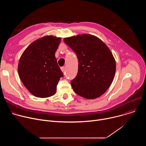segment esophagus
<instances>
[{"mask_svg":"<svg viewBox=\"0 0 146 146\" xmlns=\"http://www.w3.org/2000/svg\"><path fill=\"white\" fill-rule=\"evenodd\" d=\"M61 70L62 71V72H65V67H62L61 68Z\"/></svg>","mask_w":146,"mask_h":146,"instance_id":"esophagus-1","label":"esophagus"}]
</instances>
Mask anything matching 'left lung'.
I'll use <instances>...</instances> for the list:
<instances>
[{
	"label": "left lung",
	"instance_id": "left-lung-1",
	"mask_svg": "<svg viewBox=\"0 0 146 146\" xmlns=\"http://www.w3.org/2000/svg\"><path fill=\"white\" fill-rule=\"evenodd\" d=\"M76 53L78 68L71 81L74 91L86 99H95L110 86L115 73V61L108 46L99 38L83 34L64 38Z\"/></svg>",
	"mask_w": 146,
	"mask_h": 146
}]
</instances>
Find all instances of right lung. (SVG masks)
<instances>
[{
    "label": "right lung",
    "mask_w": 146,
    "mask_h": 146,
    "mask_svg": "<svg viewBox=\"0 0 146 146\" xmlns=\"http://www.w3.org/2000/svg\"><path fill=\"white\" fill-rule=\"evenodd\" d=\"M60 42L59 37H43L32 43L20 58L19 78L35 96L47 98L54 95L60 78L64 76L55 56Z\"/></svg>",
    "instance_id": "right-lung-1"
}]
</instances>
